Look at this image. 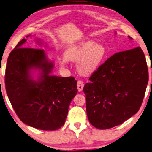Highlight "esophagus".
I'll return each mask as SVG.
<instances>
[{"label":"esophagus","instance_id":"obj_1","mask_svg":"<svg viewBox=\"0 0 152 152\" xmlns=\"http://www.w3.org/2000/svg\"><path fill=\"white\" fill-rule=\"evenodd\" d=\"M83 86H84V83L82 81H77V89L79 92L82 91V90L83 88Z\"/></svg>","mask_w":152,"mask_h":152}]
</instances>
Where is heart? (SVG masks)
<instances>
[{
	"mask_svg": "<svg viewBox=\"0 0 152 152\" xmlns=\"http://www.w3.org/2000/svg\"><path fill=\"white\" fill-rule=\"evenodd\" d=\"M106 50L101 44L93 41H86L76 44L65 50L64 56L60 60L61 66H65L68 61L77 62L78 71L82 75L88 76L97 70L104 60Z\"/></svg>",
	"mask_w": 152,
	"mask_h": 152,
	"instance_id": "1",
	"label": "heart"
}]
</instances>
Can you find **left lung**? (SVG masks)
<instances>
[{"instance_id":"1","label":"left lung","mask_w":152,"mask_h":152,"mask_svg":"<svg viewBox=\"0 0 152 152\" xmlns=\"http://www.w3.org/2000/svg\"><path fill=\"white\" fill-rule=\"evenodd\" d=\"M148 80L141 48L114 54L92 73L83 87L90 123L96 128L106 129L129 119L142 104Z\"/></svg>"}]
</instances>
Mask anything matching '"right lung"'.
<instances>
[{"instance_id": "right-lung-1", "label": "right lung", "mask_w": 152, "mask_h": 152, "mask_svg": "<svg viewBox=\"0 0 152 152\" xmlns=\"http://www.w3.org/2000/svg\"><path fill=\"white\" fill-rule=\"evenodd\" d=\"M26 41H20L7 59V94L24 124L42 130H56L64 124L70 103L77 93V81L73 77L50 75L54 65L45 50L25 48ZM33 69L39 72L36 80Z\"/></svg>"}]
</instances>
